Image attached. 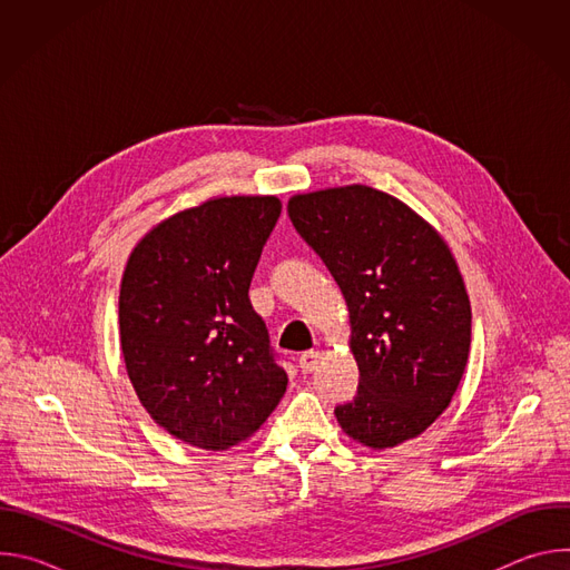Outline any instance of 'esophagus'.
I'll use <instances>...</instances> for the list:
<instances>
[{
    "label": "esophagus",
    "instance_id": "1",
    "mask_svg": "<svg viewBox=\"0 0 570 570\" xmlns=\"http://www.w3.org/2000/svg\"><path fill=\"white\" fill-rule=\"evenodd\" d=\"M317 361H320V352L308 350V352H302V354H299L297 367H299L304 374H311V372L317 367Z\"/></svg>",
    "mask_w": 570,
    "mask_h": 570
}]
</instances>
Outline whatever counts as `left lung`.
<instances>
[{
  "mask_svg": "<svg viewBox=\"0 0 570 570\" xmlns=\"http://www.w3.org/2000/svg\"><path fill=\"white\" fill-rule=\"evenodd\" d=\"M288 216L350 308L358 390L336 405L341 429L370 449L422 435L449 409L471 345V304L444 238L365 185L297 194Z\"/></svg>",
  "mask_w": 570,
  "mask_h": 570,
  "instance_id": "8db88e82",
  "label": "left lung"
}]
</instances>
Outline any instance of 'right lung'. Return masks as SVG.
<instances>
[{
  "label": "right lung",
  "mask_w": 570,
  "mask_h": 570,
  "mask_svg": "<svg viewBox=\"0 0 570 570\" xmlns=\"http://www.w3.org/2000/svg\"><path fill=\"white\" fill-rule=\"evenodd\" d=\"M282 214L275 196H225L157 223L130 253L119 341L157 426L225 451L277 409L288 376L248 288Z\"/></svg>",
  "instance_id": "add662e5"
}]
</instances>
